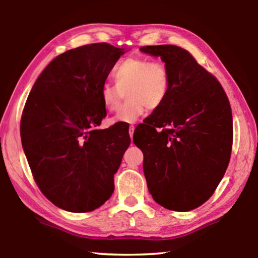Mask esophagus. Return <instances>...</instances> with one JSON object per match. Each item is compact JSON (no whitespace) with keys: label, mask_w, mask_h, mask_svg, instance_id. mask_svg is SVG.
Here are the masks:
<instances>
[{"label":"esophagus","mask_w":258,"mask_h":258,"mask_svg":"<svg viewBox=\"0 0 258 258\" xmlns=\"http://www.w3.org/2000/svg\"><path fill=\"white\" fill-rule=\"evenodd\" d=\"M134 130H135V126L134 125H131L128 127V134L131 136V139L133 138V134H134Z\"/></svg>","instance_id":"1"}]
</instances>
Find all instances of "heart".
Masks as SVG:
<instances>
[{
	"mask_svg": "<svg viewBox=\"0 0 258 258\" xmlns=\"http://www.w3.org/2000/svg\"><path fill=\"white\" fill-rule=\"evenodd\" d=\"M115 84L105 83L100 87V100L110 112L117 109L125 91L126 102L118 109L109 123L132 124L145 112L146 108H159L169 94L171 78L166 66L148 58H126L115 66L112 72Z\"/></svg>",
	"mask_w": 258,
	"mask_h": 258,
	"instance_id": "1",
	"label": "heart"
}]
</instances>
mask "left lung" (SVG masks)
Here are the masks:
<instances>
[{"label": "left lung", "instance_id": "8db88e82", "mask_svg": "<svg viewBox=\"0 0 258 258\" xmlns=\"http://www.w3.org/2000/svg\"><path fill=\"white\" fill-rule=\"evenodd\" d=\"M140 50L160 57L171 78L164 103L141 127L149 148L143 161L146 183L155 203L190 211L213 196L228 166L233 144L229 100L218 80L186 50L172 44Z\"/></svg>", "mask_w": 258, "mask_h": 258}]
</instances>
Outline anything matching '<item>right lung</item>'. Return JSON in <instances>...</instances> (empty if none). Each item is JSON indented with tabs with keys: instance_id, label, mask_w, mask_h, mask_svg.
I'll return each mask as SVG.
<instances>
[{
	"instance_id": "add662e5",
	"label": "right lung",
	"mask_w": 258,
	"mask_h": 258,
	"mask_svg": "<svg viewBox=\"0 0 258 258\" xmlns=\"http://www.w3.org/2000/svg\"><path fill=\"white\" fill-rule=\"evenodd\" d=\"M123 48L93 43L55 57L40 74L25 103L22 148L41 192L70 213L97 209L114 192V174L131 143L106 116L100 87Z\"/></svg>"
}]
</instances>
